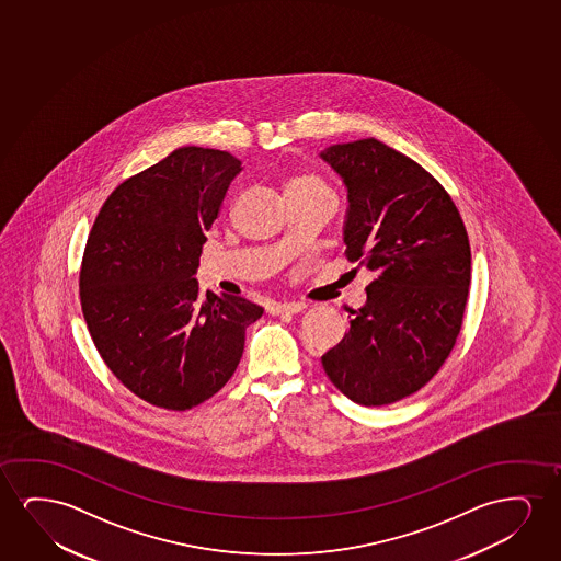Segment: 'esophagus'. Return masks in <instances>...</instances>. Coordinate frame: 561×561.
Here are the masks:
<instances>
[{
    "instance_id": "1",
    "label": "esophagus",
    "mask_w": 561,
    "mask_h": 561,
    "mask_svg": "<svg viewBox=\"0 0 561 561\" xmlns=\"http://www.w3.org/2000/svg\"><path fill=\"white\" fill-rule=\"evenodd\" d=\"M307 308L302 302H276L268 308L270 314L284 316V314H299Z\"/></svg>"
}]
</instances>
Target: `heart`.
Wrapping results in <instances>:
<instances>
[{
  "label": "heart",
  "mask_w": 561,
  "mask_h": 561,
  "mask_svg": "<svg viewBox=\"0 0 561 561\" xmlns=\"http://www.w3.org/2000/svg\"><path fill=\"white\" fill-rule=\"evenodd\" d=\"M287 190H308V192H328L322 182L314 176H297L287 185Z\"/></svg>",
  "instance_id": "obj_1"
}]
</instances>
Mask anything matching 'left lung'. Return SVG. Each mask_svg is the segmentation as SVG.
I'll list each match as a JSON object with an SVG mask.
<instances>
[{
    "instance_id": "1",
    "label": "left lung",
    "mask_w": 561,
    "mask_h": 561,
    "mask_svg": "<svg viewBox=\"0 0 561 561\" xmlns=\"http://www.w3.org/2000/svg\"><path fill=\"white\" fill-rule=\"evenodd\" d=\"M320 159L345 184L346 256L376 274L322 366L356 404L385 407L420 391L453 351L471 279L468 231L445 187L379 139L325 147Z\"/></svg>"
}]
</instances>
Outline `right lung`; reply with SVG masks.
<instances>
[{
	"label": "right lung",
	"mask_w": 561,
	"mask_h": 561,
	"mask_svg": "<svg viewBox=\"0 0 561 561\" xmlns=\"http://www.w3.org/2000/svg\"><path fill=\"white\" fill-rule=\"evenodd\" d=\"M243 170L228 151L180 147L128 178L93 222L80 270L88 330L108 369L139 399L190 410L238 368L247 325L264 308L199 291L205 231Z\"/></svg>",
	"instance_id": "add662e5"
}]
</instances>
